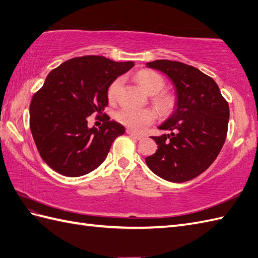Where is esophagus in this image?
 <instances>
[{
  "instance_id": "1",
  "label": "esophagus",
  "mask_w": 258,
  "mask_h": 258,
  "mask_svg": "<svg viewBox=\"0 0 258 258\" xmlns=\"http://www.w3.org/2000/svg\"><path fill=\"white\" fill-rule=\"evenodd\" d=\"M127 134L129 135V136H131L133 138H135V139H137V140H141L142 139V136H140V135H138V134H136V133H134L133 130H130V129H128L127 130Z\"/></svg>"
}]
</instances>
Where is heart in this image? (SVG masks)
Masks as SVG:
<instances>
[{
    "mask_svg": "<svg viewBox=\"0 0 258 258\" xmlns=\"http://www.w3.org/2000/svg\"><path fill=\"white\" fill-rule=\"evenodd\" d=\"M135 79L144 92L150 94V95H153V104L160 114L167 115L173 111L175 104H176V99H175L173 94L162 91L165 85V81L162 78V75L152 70L142 69L136 73ZM120 85L121 79H116L109 85L107 92L109 100H114L117 97ZM116 119L125 127L135 131H142L148 125L154 122L155 112L150 108L137 109L124 106L116 112Z\"/></svg>",
    "mask_w": 258,
    "mask_h": 258,
    "instance_id": "obj_1",
    "label": "heart"
}]
</instances>
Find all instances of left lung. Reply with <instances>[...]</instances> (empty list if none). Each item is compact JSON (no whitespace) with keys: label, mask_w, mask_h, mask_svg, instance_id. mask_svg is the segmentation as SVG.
<instances>
[{"label":"left lung","mask_w":258,"mask_h":258,"mask_svg":"<svg viewBox=\"0 0 258 258\" xmlns=\"http://www.w3.org/2000/svg\"><path fill=\"white\" fill-rule=\"evenodd\" d=\"M148 68L165 73L176 89L172 116L159 129L171 134L152 137L158 150L146 158L161 178L183 183L205 172L221 151L228 134L229 104L212 78L178 61L155 60Z\"/></svg>","instance_id":"obj_1"}]
</instances>
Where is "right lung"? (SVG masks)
Instances as JSON below:
<instances>
[{"instance_id": "obj_1", "label": "right lung", "mask_w": 258, "mask_h": 258, "mask_svg": "<svg viewBox=\"0 0 258 258\" xmlns=\"http://www.w3.org/2000/svg\"><path fill=\"white\" fill-rule=\"evenodd\" d=\"M133 61L115 62L84 55L60 64L48 74L29 107L30 131L41 159L53 171L79 177L105 161L124 127L109 117L99 129L87 127V117L108 105V87L129 71Z\"/></svg>"}]
</instances>
